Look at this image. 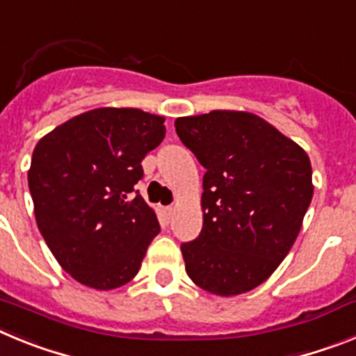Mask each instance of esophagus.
Returning a JSON list of instances; mask_svg holds the SVG:
<instances>
[{
	"instance_id": "1",
	"label": "esophagus",
	"mask_w": 356,
	"mask_h": 356,
	"mask_svg": "<svg viewBox=\"0 0 356 356\" xmlns=\"http://www.w3.org/2000/svg\"><path fill=\"white\" fill-rule=\"evenodd\" d=\"M162 213H163V217H165V219H171L172 213H175V209H172V207H163Z\"/></svg>"
}]
</instances>
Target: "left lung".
Returning <instances> with one entry per match:
<instances>
[{
	"instance_id": "obj_1",
	"label": "left lung",
	"mask_w": 356,
	"mask_h": 356,
	"mask_svg": "<svg viewBox=\"0 0 356 356\" xmlns=\"http://www.w3.org/2000/svg\"><path fill=\"white\" fill-rule=\"evenodd\" d=\"M175 128L207 169L203 228L181 244L188 278L226 298L259 287L300 234L314 194L310 159L250 112L212 110Z\"/></svg>"
}]
</instances>
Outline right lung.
Listing matches in <instances>:
<instances>
[{"instance_id": "obj_1", "label": "right lung", "mask_w": 356, "mask_h": 356, "mask_svg": "<svg viewBox=\"0 0 356 356\" xmlns=\"http://www.w3.org/2000/svg\"><path fill=\"white\" fill-rule=\"evenodd\" d=\"M163 135L162 115L105 106L37 143L28 171L37 226L80 284L110 291L139 273L160 225L134 187L144 175L140 162Z\"/></svg>"}]
</instances>
